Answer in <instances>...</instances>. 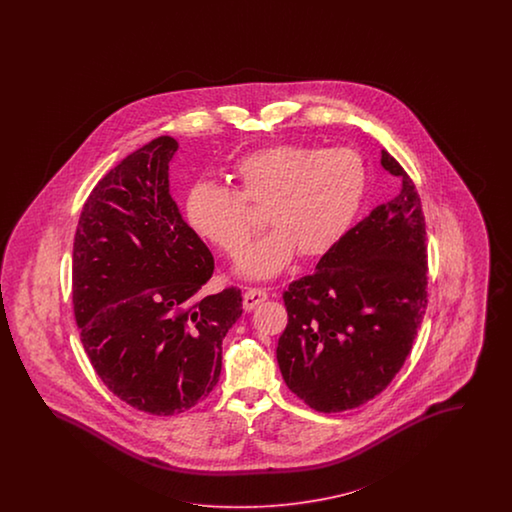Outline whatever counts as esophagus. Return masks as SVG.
Wrapping results in <instances>:
<instances>
[{"label": "esophagus", "mask_w": 512, "mask_h": 512, "mask_svg": "<svg viewBox=\"0 0 512 512\" xmlns=\"http://www.w3.org/2000/svg\"><path fill=\"white\" fill-rule=\"evenodd\" d=\"M266 298H268V293L264 289H248L244 293V308L248 311L253 310L255 306H259Z\"/></svg>", "instance_id": "34e87169"}]
</instances>
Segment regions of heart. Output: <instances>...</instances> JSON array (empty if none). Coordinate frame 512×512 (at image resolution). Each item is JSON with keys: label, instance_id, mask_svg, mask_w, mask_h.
<instances>
[{"label": "heart", "instance_id": "1", "mask_svg": "<svg viewBox=\"0 0 512 512\" xmlns=\"http://www.w3.org/2000/svg\"><path fill=\"white\" fill-rule=\"evenodd\" d=\"M238 193L197 182L186 199L187 223L217 248L236 253L257 229L246 202L266 208L272 227L240 251L234 270L249 279L274 278L300 257H317L349 229L366 189V169L351 148L276 144L249 152L234 165Z\"/></svg>", "mask_w": 512, "mask_h": 512}]
</instances>
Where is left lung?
<instances>
[{
	"mask_svg": "<svg viewBox=\"0 0 512 512\" xmlns=\"http://www.w3.org/2000/svg\"><path fill=\"white\" fill-rule=\"evenodd\" d=\"M381 165L402 180L400 193L283 293L289 323L276 349L279 370L315 411L340 413L381 394L409 355L428 304L417 187L385 150Z\"/></svg>",
	"mask_w": 512,
	"mask_h": 512,
	"instance_id": "obj_1",
	"label": "left lung"
}]
</instances>
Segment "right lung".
Segmentation results:
<instances>
[{
	"instance_id": "add662e5",
	"label": "right lung",
	"mask_w": 512,
	"mask_h": 512,
	"mask_svg": "<svg viewBox=\"0 0 512 512\" xmlns=\"http://www.w3.org/2000/svg\"><path fill=\"white\" fill-rule=\"evenodd\" d=\"M178 150L157 137L93 187L73 244V306L93 370L122 402L167 417L201 402L221 373L240 289L204 295L214 257L171 197Z\"/></svg>"
}]
</instances>
